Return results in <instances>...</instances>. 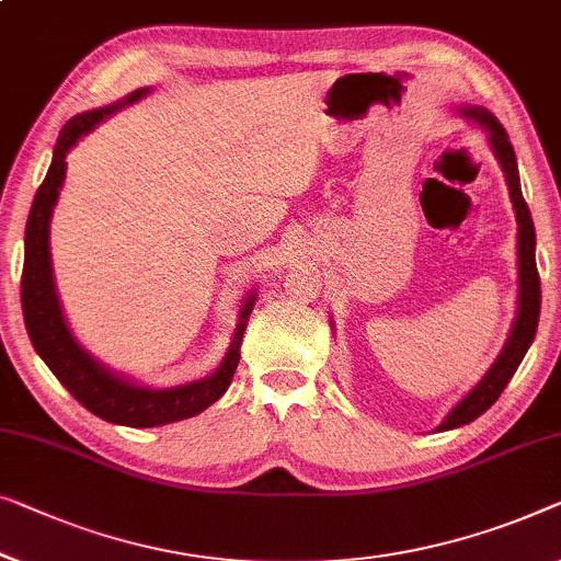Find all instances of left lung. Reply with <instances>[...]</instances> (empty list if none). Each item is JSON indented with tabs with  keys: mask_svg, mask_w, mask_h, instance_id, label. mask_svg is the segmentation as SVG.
<instances>
[{
	"mask_svg": "<svg viewBox=\"0 0 561 561\" xmlns=\"http://www.w3.org/2000/svg\"><path fill=\"white\" fill-rule=\"evenodd\" d=\"M466 116L478 121L483 128H489L491 146L501 161L503 174H506L511 202H514V209H516V222H518V316L514 321V329H511L506 346H503V352L496 359V364L489 369V375H485L481 379V385H478L473 392H470L466 400H462L458 408L443 420V425L437 430H453V427L468 425V422L481 417L483 412L499 400L501 392L511 381V377L516 375L524 354L529 352L534 336H537L539 308H541V283H539V271H537V255H534V250H537V232H534L529 205H526V199L522 194V182H518L514 146H511V141H508L506 128L499 124V118L493 116V113H489L485 108H468Z\"/></svg>",
	"mask_w": 561,
	"mask_h": 561,
	"instance_id": "obj_1",
	"label": "left lung"
}]
</instances>
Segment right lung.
Returning <instances> with one entry per match:
<instances>
[{
    "mask_svg": "<svg viewBox=\"0 0 561 561\" xmlns=\"http://www.w3.org/2000/svg\"><path fill=\"white\" fill-rule=\"evenodd\" d=\"M146 91H136L126 99V103L139 101ZM121 105V103H118ZM118 105H108L101 111H88L80 116L70 118L62 126L60 139L55 144L53 164L47 169L43 184L32 202L27 230H24V265H22V316L24 327L35 352L43 356L47 367L60 385L91 410L116 425L128 427H157L167 425V422H176L184 417L199 415L209 404L220 400L225 389L230 387L234 369L240 362V344L242 331L248 327L250 311L255 306V296L245 300V308L240 311V327L234 329L232 344L227 348L225 359L213 377L192 381V385L176 387V389H146L136 387L131 381H124L108 369H103L99 362L91 359L83 348L76 344V339L65 327L58 296H55L53 283V267H50V217L53 207L58 202L60 186L65 180V157H68L70 146L76 144L80 136L91 131L95 124L118 108Z\"/></svg>",
    "mask_w": 561,
    "mask_h": 561,
    "instance_id": "1",
    "label": "right lung"
}]
</instances>
